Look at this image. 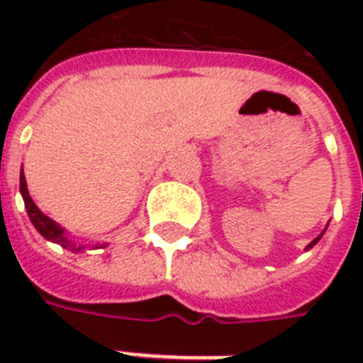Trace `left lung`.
Returning <instances> with one entry per match:
<instances>
[{"label":"left lung","instance_id":"obj_1","mask_svg":"<svg viewBox=\"0 0 363 363\" xmlns=\"http://www.w3.org/2000/svg\"><path fill=\"white\" fill-rule=\"evenodd\" d=\"M319 239H320V237H317V239H315V241H313V243H311V245H309V247H307V249H311V247H313V245H315V243H317V241H319Z\"/></svg>","mask_w":363,"mask_h":363}]
</instances>
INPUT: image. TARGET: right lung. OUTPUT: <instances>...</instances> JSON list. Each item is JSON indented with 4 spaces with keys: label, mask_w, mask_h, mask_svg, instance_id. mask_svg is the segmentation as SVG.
Listing matches in <instances>:
<instances>
[{
    "label": "right lung",
    "mask_w": 363,
    "mask_h": 363,
    "mask_svg": "<svg viewBox=\"0 0 363 363\" xmlns=\"http://www.w3.org/2000/svg\"><path fill=\"white\" fill-rule=\"evenodd\" d=\"M21 194H23V200H25V208H27V213L30 221H33V225L36 228V231L44 237V239H48L52 243H58L62 245L64 249H69V251L79 252L83 247H77V245L69 243L67 241V237L64 235V229L60 228L58 223L54 220H50L48 216H44L40 210H38V206L33 202V198L28 194L27 190V181H25V174L21 173Z\"/></svg>",
    "instance_id": "obj_1"
}]
</instances>
